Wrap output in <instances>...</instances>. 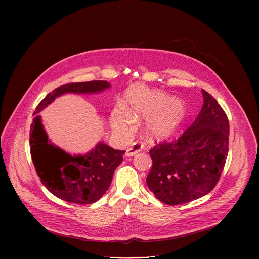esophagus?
I'll return each instance as SVG.
<instances>
[{
    "instance_id": "1",
    "label": "esophagus",
    "mask_w": 259,
    "mask_h": 259,
    "mask_svg": "<svg viewBox=\"0 0 259 259\" xmlns=\"http://www.w3.org/2000/svg\"><path fill=\"white\" fill-rule=\"evenodd\" d=\"M143 148H144V144L139 143V142H135V143H133L129 148L126 149V155L127 156H134L137 153L142 151Z\"/></svg>"
}]
</instances>
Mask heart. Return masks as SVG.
<instances>
[{
  "label": "heart",
  "instance_id": "obj_1",
  "mask_svg": "<svg viewBox=\"0 0 259 259\" xmlns=\"http://www.w3.org/2000/svg\"><path fill=\"white\" fill-rule=\"evenodd\" d=\"M185 113L186 106L182 100L172 99L161 91L135 87L126 94L125 108L113 109L111 121L116 131L127 133L135 119L146 117L145 129L148 135L164 138L180 126Z\"/></svg>",
  "mask_w": 259,
  "mask_h": 259
}]
</instances>
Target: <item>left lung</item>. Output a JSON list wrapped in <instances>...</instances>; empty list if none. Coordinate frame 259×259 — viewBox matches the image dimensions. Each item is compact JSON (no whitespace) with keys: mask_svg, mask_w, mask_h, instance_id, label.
<instances>
[{"mask_svg":"<svg viewBox=\"0 0 259 259\" xmlns=\"http://www.w3.org/2000/svg\"><path fill=\"white\" fill-rule=\"evenodd\" d=\"M204 105L183 135L149 150L147 185L159 201L182 205L210 192L220 181L229 144V120L218 101L202 89Z\"/></svg>","mask_w":259,"mask_h":259,"instance_id":"left-lung-1","label":"left lung"}]
</instances>
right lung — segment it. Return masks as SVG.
I'll use <instances>...</instances> for the list:
<instances>
[{
	"mask_svg": "<svg viewBox=\"0 0 259 259\" xmlns=\"http://www.w3.org/2000/svg\"><path fill=\"white\" fill-rule=\"evenodd\" d=\"M111 87L104 80L67 83L55 88L40 101L34 111L30 127L32 161L40 182L61 200L79 205L98 201L111 185L113 172L123 160L125 150H117L99 143L85 155H74L53 146L37 114L65 93H95Z\"/></svg>",
	"mask_w": 259,
	"mask_h": 259,
	"instance_id": "1",
	"label": "right lung"
}]
</instances>
